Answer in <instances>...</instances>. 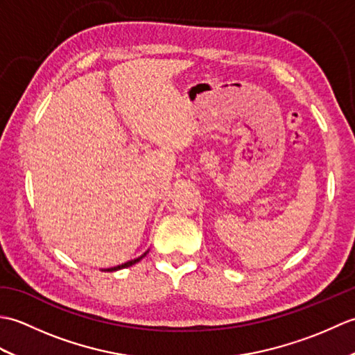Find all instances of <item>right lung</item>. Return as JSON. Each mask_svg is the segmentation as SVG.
Wrapping results in <instances>:
<instances>
[{
	"label": "right lung",
	"mask_w": 355,
	"mask_h": 355,
	"mask_svg": "<svg viewBox=\"0 0 355 355\" xmlns=\"http://www.w3.org/2000/svg\"><path fill=\"white\" fill-rule=\"evenodd\" d=\"M146 253H148V252H146ZM146 253H143L141 256H139V258H135V259H131V261H128V262L122 263V266L111 267V268H107V270H105V271H116V270H122V268H128V267H131V266H134V263H137V262H139L141 258H145Z\"/></svg>",
	"instance_id": "right-lung-1"
}]
</instances>
